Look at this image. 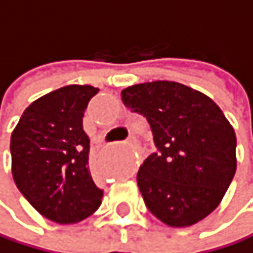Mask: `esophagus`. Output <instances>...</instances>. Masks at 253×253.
I'll use <instances>...</instances> for the list:
<instances>
[{
	"mask_svg": "<svg viewBox=\"0 0 253 253\" xmlns=\"http://www.w3.org/2000/svg\"><path fill=\"white\" fill-rule=\"evenodd\" d=\"M135 142H136V139H135L133 136H130V138H129V144H130V145H133Z\"/></svg>",
	"mask_w": 253,
	"mask_h": 253,
	"instance_id": "34e87169",
	"label": "esophagus"
}]
</instances>
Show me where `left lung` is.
Listing matches in <instances>:
<instances>
[{
	"instance_id": "left-lung-1",
	"label": "left lung",
	"mask_w": 253,
	"mask_h": 253,
	"mask_svg": "<svg viewBox=\"0 0 253 253\" xmlns=\"http://www.w3.org/2000/svg\"><path fill=\"white\" fill-rule=\"evenodd\" d=\"M121 99L147 118L157 147L136 175L147 209L172 228L207 217L237 168L236 132L222 109L201 91L172 81L127 86Z\"/></svg>"
}]
</instances>
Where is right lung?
Returning <instances> with one entry per match:
<instances>
[{
    "label": "right lung",
    "mask_w": 253,
    "mask_h": 253,
    "mask_svg": "<svg viewBox=\"0 0 253 253\" xmlns=\"http://www.w3.org/2000/svg\"><path fill=\"white\" fill-rule=\"evenodd\" d=\"M99 93L66 85L34 100L11 133V174L19 192L46 219L78 223L102 204L103 192L88 168L89 138L82 118Z\"/></svg>",
    "instance_id": "1"
}]
</instances>
